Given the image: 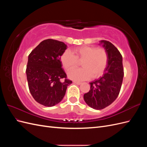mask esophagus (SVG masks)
I'll use <instances>...</instances> for the list:
<instances>
[{
    "instance_id": "34e87169",
    "label": "esophagus",
    "mask_w": 147,
    "mask_h": 147,
    "mask_svg": "<svg viewBox=\"0 0 147 147\" xmlns=\"http://www.w3.org/2000/svg\"><path fill=\"white\" fill-rule=\"evenodd\" d=\"M74 83H75V84H78V85H80V84H82V83H81V82H76V81H74Z\"/></svg>"
}]
</instances>
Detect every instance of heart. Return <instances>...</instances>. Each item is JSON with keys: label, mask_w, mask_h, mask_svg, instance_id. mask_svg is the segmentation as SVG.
Instances as JSON below:
<instances>
[{"label": "heart", "mask_w": 147, "mask_h": 147, "mask_svg": "<svg viewBox=\"0 0 147 147\" xmlns=\"http://www.w3.org/2000/svg\"><path fill=\"white\" fill-rule=\"evenodd\" d=\"M74 55L65 51L61 56V62L67 71H70L82 62L83 68L74 69L69 73V77L74 80H84L91 77L97 78L104 73L108 64V54L104 48L82 46L75 48Z\"/></svg>", "instance_id": "obj_1"}]
</instances>
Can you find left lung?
<instances>
[{
    "label": "left lung",
    "instance_id": "8db88e82",
    "mask_svg": "<svg viewBox=\"0 0 147 147\" xmlns=\"http://www.w3.org/2000/svg\"><path fill=\"white\" fill-rule=\"evenodd\" d=\"M99 45L107 53L108 64L103 75L90 83V90L83 96L86 104L96 110L107 107L117 98L124 77L123 57L118 49L107 40Z\"/></svg>",
    "mask_w": 147,
    "mask_h": 147
}]
</instances>
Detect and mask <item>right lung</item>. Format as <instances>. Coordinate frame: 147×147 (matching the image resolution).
Masks as SVG:
<instances>
[{"label": "right lung", "instance_id": "obj_1", "mask_svg": "<svg viewBox=\"0 0 147 147\" xmlns=\"http://www.w3.org/2000/svg\"><path fill=\"white\" fill-rule=\"evenodd\" d=\"M67 48L63 42L47 39L28 56L26 76L30 94L38 103L53 107L63 100L72 82L67 79L61 56ZM64 78V81L61 79Z\"/></svg>", "mask_w": 147, "mask_h": 147}]
</instances>
